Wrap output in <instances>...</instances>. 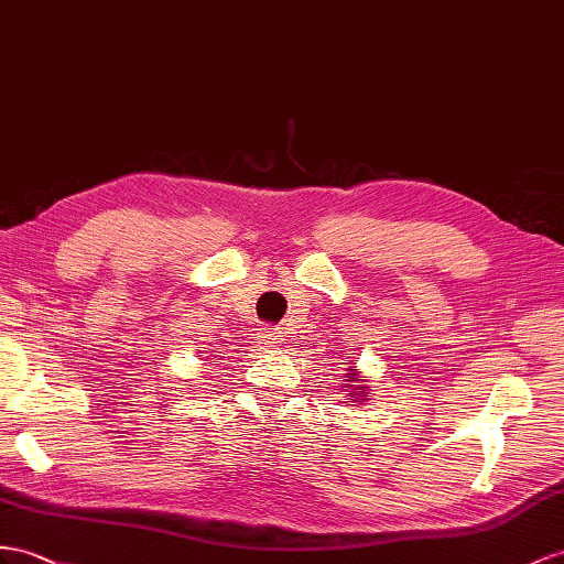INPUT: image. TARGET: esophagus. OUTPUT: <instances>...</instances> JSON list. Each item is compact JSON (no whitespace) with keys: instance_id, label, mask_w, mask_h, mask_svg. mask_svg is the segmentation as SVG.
<instances>
[{"instance_id":"1","label":"esophagus","mask_w":564,"mask_h":564,"mask_svg":"<svg viewBox=\"0 0 564 564\" xmlns=\"http://www.w3.org/2000/svg\"><path fill=\"white\" fill-rule=\"evenodd\" d=\"M257 343H259V348H262V350H269V348H281L283 336H281V330H269V328H264V330H259Z\"/></svg>"}]
</instances>
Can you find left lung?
Wrapping results in <instances>:
<instances>
[{
	"instance_id": "1",
	"label": "left lung",
	"mask_w": 564,
	"mask_h": 564,
	"mask_svg": "<svg viewBox=\"0 0 564 564\" xmlns=\"http://www.w3.org/2000/svg\"><path fill=\"white\" fill-rule=\"evenodd\" d=\"M352 362H355V359L343 362V365H348V373L343 377V393H345V398H348V402H359V405H367L369 398H371V395H367V388H369L367 377H362V373H359L352 367Z\"/></svg>"
}]
</instances>
